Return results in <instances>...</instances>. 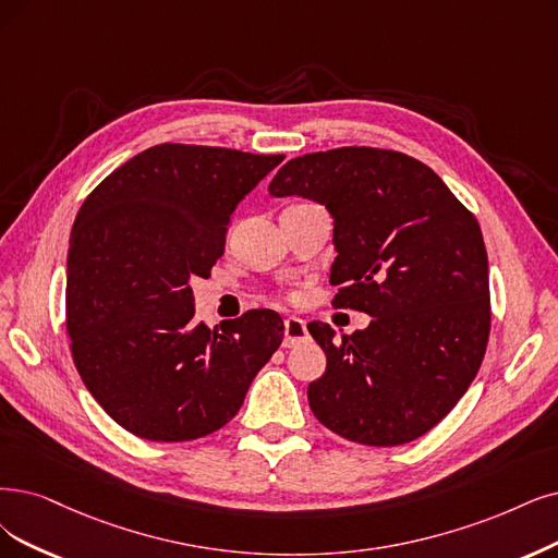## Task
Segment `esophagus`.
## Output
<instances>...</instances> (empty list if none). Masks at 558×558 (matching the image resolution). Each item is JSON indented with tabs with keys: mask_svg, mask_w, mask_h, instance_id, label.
Listing matches in <instances>:
<instances>
[{
	"mask_svg": "<svg viewBox=\"0 0 558 558\" xmlns=\"http://www.w3.org/2000/svg\"><path fill=\"white\" fill-rule=\"evenodd\" d=\"M305 340H307V326H305V322L299 319V317H287L284 319V340H282V347L292 349V347H299Z\"/></svg>",
	"mask_w": 558,
	"mask_h": 558,
	"instance_id": "obj_1",
	"label": "esophagus"
}]
</instances>
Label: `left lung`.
<instances>
[{
	"label": "left lung",
	"instance_id": "1",
	"mask_svg": "<svg viewBox=\"0 0 558 558\" xmlns=\"http://www.w3.org/2000/svg\"><path fill=\"white\" fill-rule=\"evenodd\" d=\"M268 193L324 204L338 257L333 305L373 322L336 342L307 331L326 373L307 386L313 414L365 446L423 437L466 393L489 338V274L478 220L427 165L400 151L342 147L292 158Z\"/></svg>",
	"mask_w": 558,
	"mask_h": 558
}]
</instances>
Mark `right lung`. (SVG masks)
I'll list each match as a JSON object with an SVG mask.
<instances>
[{
	"mask_svg": "<svg viewBox=\"0 0 558 558\" xmlns=\"http://www.w3.org/2000/svg\"><path fill=\"white\" fill-rule=\"evenodd\" d=\"M284 156L158 144L82 204L66 259V328L77 373L123 429L191 441L230 423L282 342L274 311L195 324L191 278L225 251L239 202Z\"/></svg>",
	"mask_w": 558,
	"mask_h": 558,
	"instance_id": "1",
	"label": "right lung"
}]
</instances>
